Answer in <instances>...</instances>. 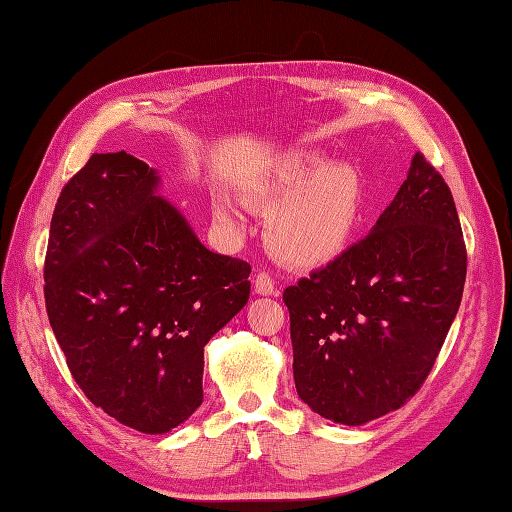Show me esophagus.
Listing matches in <instances>:
<instances>
[{
    "label": "esophagus",
    "instance_id": "obj_1",
    "mask_svg": "<svg viewBox=\"0 0 512 512\" xmlns=\"http://www.w3.org/2000/svg\"><path fill=\"white\" fill-rule=\"evenodd\" d=\"M254 291L258 293V295H276V282H273V278L269 276V273H265V271H260L258 276L254 278Z\"/></svg>",
    "mask_w": 512,
    "mask_h": 512
}]
</instances>
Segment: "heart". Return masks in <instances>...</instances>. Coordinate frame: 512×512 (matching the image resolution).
Returning <instances> with one entry per match:
<instances>
[{"instance_id":"heart-1","label":"heart","mask_w":512,"mask_h":512,"mask_svg":"<svg viewBox=\"0 0 512 512\" xmlns=\"http://www.w3.org/2000/svg\"><path fill=\"white\" fill-rule=\"evenodd\" d=\"M252 204L271 206L267 241L297 267L326 265L345 252L363 213V184L347 162H323L319 154H295L256 182ZM215 215L236 226L234 208L217 199Z\"/></svg>"}]
</instances>
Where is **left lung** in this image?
<instances>
[{
  "mask_svg": "<svg viewBox=\"0 0 512 512\" xmlns=\"http://www.w3.org/2000/svg\"><path fill=\"white\" fill-rule=\"evenodd\" d=\"M465 276L454 197L417 152L365 239L282 295L302 402L343 426L400 408L439 356Z\"/></svg>",
  "mask_w": 512,
  "mask_h": 512,
  "instance_id": "left-lung-1",
  "label": "left lung"
}]
</instances>
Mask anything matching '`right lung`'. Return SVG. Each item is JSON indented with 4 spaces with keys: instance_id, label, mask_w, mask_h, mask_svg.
<instances>
[{
    "instance_id": "right-lung-1",
    "label": "right lung",
    "mask_w": 512,
    "mask_h": 512,
    "mask_svg": "<svg viewBox=\"0 0 512 512\" xmlns=\"http://www.w3.org/2000/svg\"><path fill=\"white\" fill-rule=\"evenodd\" d=\"M126 152L93 154L49 226L45 304L73 380L119 423L165 434L204 400V345L249 299L245 260L210 252Z\"/></svg>"
}]
</instances>
